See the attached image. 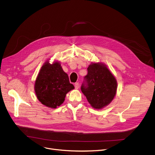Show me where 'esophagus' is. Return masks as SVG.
<instances>
[{
	"mask_svg": "<svg viewBox=\"0 0 155 155\" xmlns=\"http://www.w3.org/2000/svg\"><path fill=\"white\" fill-rule=\"evenodd\" d=\"M74 87H75V89H78L79 88V83H78V82H76V83H75V84H74Z\"/></svg>",
	"mask_w": 155,
	"mask_h": 155,
	"instance_id": "esophagus-1",
	"label": "esophagus"
}]
</instances>
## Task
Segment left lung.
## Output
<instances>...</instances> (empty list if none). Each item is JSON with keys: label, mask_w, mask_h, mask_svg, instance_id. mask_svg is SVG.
Segmentation results:
<instances>
[{"label": "left lung", "mask_w": 155, "mask_h": 155, "mask_svg": "<svg viewBox=\"0 0 155 155\" xmlns=\"http://www.w3.org/2000/svg\"><path fill=\"white\" fill-rule=\"evenodd\" d=\"M81 89L92 107L101 109L115 96L117 82L105 64L94 63L89 66Z\"/></svg>", "instance_id": "8db88e82"}]
</instances>
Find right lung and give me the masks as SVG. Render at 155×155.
<instances>
[{
	"label": "right lung",
	"instance_id": "add662e5",
	"mask_svg": "<svg viewBox=\"0 0 155 155\" xmlns=\"http://www.w3.org/2000/svg\"><path fill=\"white\" fill-rule=\"evenodd\" d=\"M35 91L38 101L45 106L56 109L64 101L66 94L74 89L68 75L60 63L46 61L41 68L35 83Z\"/></svg>",
	"mask_w": 155,
	"mask_h": 155
}]
</instances>
